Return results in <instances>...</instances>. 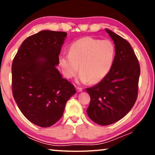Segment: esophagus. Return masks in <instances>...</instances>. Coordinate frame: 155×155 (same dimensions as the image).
Wrapping results in <instances>:
<instances>
[{
    "label": "esophagus",
    "mask_w": 155,
    "mask_h": 155,
    "mask_svg": "<svg viewBox=\"0 0 155 155\" xmlns=\"http://www.w3.org/2000/svg\"><path fill=\"white\" fill-rule=\"evenodd\" d=\"M76 91H77L78 92H82V88H81V87H76Z\"/></svg>",
    "instance_id": "esophagus-1"
}]
</instances>
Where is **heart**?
<instances>
[{
    "instance_id": "1",
    "label": "heart",
    "mask_w": 155,
    "mask_h": 155,
    "mask_svg": "<svg viewBox=\"0 0 155 155\" xmlns=\"http://www.w3.org/2000/svg\"><path fill=\"white\" fill-rule=\"evenodd\" d=\"M116 48L110 40L84 37L69 46L68 53L61 54L58 63L64 76L71 79L80 74L81 83H98L108 75L113 66Z\"/></svg>"
}]
</instances>
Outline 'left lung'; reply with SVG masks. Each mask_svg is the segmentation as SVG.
<instances>
[{
	"mask_svg": "<svg viewBox=\"0 0 155 155\" xmlns=\"http://www.w3.org/2000/svg\"><path fill=\"white\" fill-rule=\"evenodd\" d=\"M116 48V56L108 74L98 84L87 88L90 104L88 117L95 123L108 125L125 116L138 96L140 65L128 41L110 30L105 29Z\"/></svg>",
	"mask_w": 155,
	"mask_h": 155,
	"instance_id": "1",
	"label": "left lung"
}]
</instances>
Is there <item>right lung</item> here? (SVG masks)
Returning a JSON list of instances; mask_svg holds the SVG:
<instances>
[{"label":"right lung","mask_w":155,"mask_h":155,"mask_svg":"<svg viewBox=\"0 0 155 155\" xmlns=\"http://www.w3.org/2000/svg\"><path fill=\"white\" fill-rule=\"evenodd\" d=\"M67 33L42 31L21 44L12 66V93L25 117L39 127H48L63 116L66 102L76 93L63 79L58 58Z\"/></svg>","instance_id":"1"}]
</instances>
